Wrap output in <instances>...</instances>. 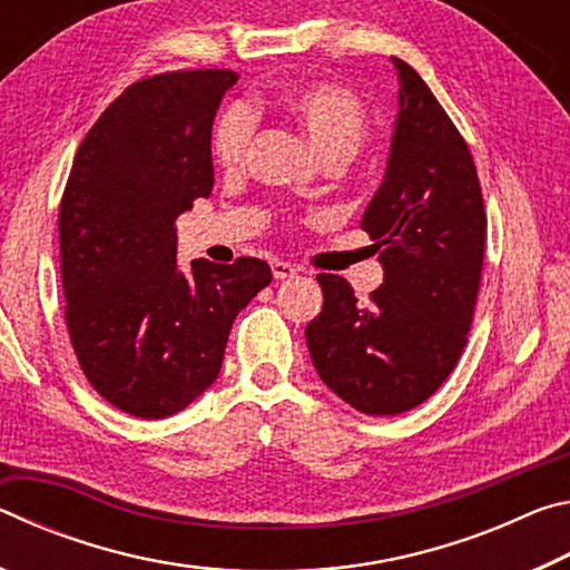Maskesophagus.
Instances as JSON below:
<instances>
[{"label": "esophagus", "mask_w": 570, "mask_h": 570, "mask_svg": "<svg viewBox=\"0 0 570 570\" xmlns=\"http://www.w3.org/2000/svg\"><path fill=\"white\" fill-rule=\"evenodd\" d=\"M298 268L294 264H286V262H272V274L274 278H292Z\"/></svg>", "instance_id": "1"}]
</instances>
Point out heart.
Here are the masks:
<instances>
[{
    "label": "heart",
    "mask_w": 570,
    "mask_h": 570,
    "mask_svg": "<svg viewBox=\"0 0 570 570\" xmlns=\"http://www.w3.org/2000/svg\"><path fill=\"white\" fill-rule=\"evenodd\" d=\"M284 110L298 122L308 140L322 150L326 160L354 156L370 132V112L362 100L336 85H302L286 92ZM256 118L246 105H228L218 115L210 135V156L220 168H236L244 163Z\"/></svg>",
    "instance_id": "obj_1"
}]
</instances>
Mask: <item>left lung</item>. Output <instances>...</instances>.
Returning <instances> with one entry per match:
<instances>
[{
	"instance_id": "left-lung-1",
	"label": "left lung",
	"mask_w": 570,
	"mask_h": 570,
	"mask_svg": "<svg viewBox=\"0 0 570 570\" xmlns=\"http://www.w3.org/2000/svg\"><path fill=\"white\" fill-rule=\"evenodd\" d=\"M400 77L387 173L362 228L380 248L384 282L370 302L320 274L322 314L306 344L322 382L364 414L417 407L450 377L468 342L485 256V206L475 163L412 67Z\"/></svg>"
}]
</instances>
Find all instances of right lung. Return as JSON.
I'll use <instances>...</instances> for the list:
<instances>
[{
  "label": "right lung",
  "instance_id": "right-lung-1",
  "mask_svg": "<svg viewBox=\"0 0 570 570\" xmlns=\"http://www.w3.org/2000/svg\"><path fill=\"white\" fill-rule=\"evenodd\" d=\"M236 80L183 70L132 82L85 135L62 193L67 332L95 392L132 417H170L206 392L230 324L272 284L262 258L176 264V218L210 196V128Z\"/></svg>",
  "mask_w": 570,
  "mask_h": 570
}]
</instances>
